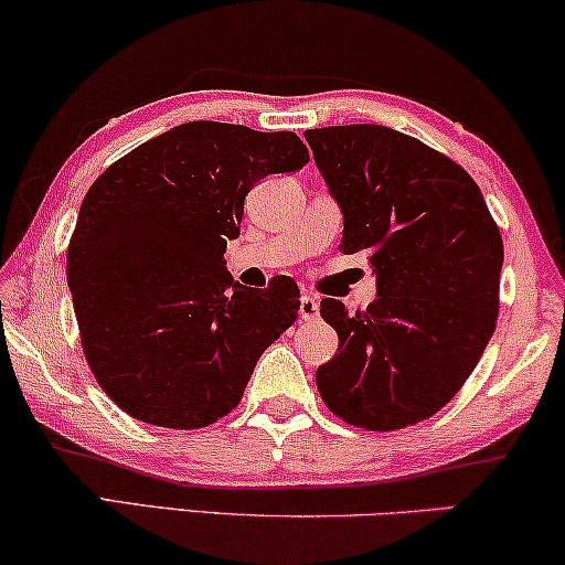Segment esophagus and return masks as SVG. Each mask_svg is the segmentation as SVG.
Instances as JSON below:
<instances>
[{
  "label": "esophagus",
  "instance_id": "1",
  "mask_svg": "<svg viewBox=\"0 0 565 565\" xmlns=\"http://www.w3.org/2000/svg\"><path fill=\"white\" fill-rule=\"evenodd\" d=\"M317 315H320V299L312 297V294H301L299 297V317L305 322H312L317 320Z\"/></svg>",
  "mask_w": 565,
  "mask_h": 565
}]
</instances>
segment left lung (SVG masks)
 <instances>
[{
	"label": "left lung",
	"mask_w": 565,
	"mask_h": 565,
	"mask_svg": "<svg viewBox=\"0 0 565 565\" xmlns=\"http://www.w3.org/2000/svg\"><path fill=\"white\" fill-rule=\"evenodd\" d=\"M343 212L345 256L365 250L376 299L351 315L322 299L338 353L317 369L332 415L399 430L445 407L479 363L499 312L504 245L476 181L384 125L307 130Z\"/></svg>",
	"instance_id": "obj_1"
}]
</instances>
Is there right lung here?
Returning a JSON list of instances; mask_svg holds the SVG:
<instances>
[{
  "mask_svg": "<svg viewBox=\"0 0 565 565\" xmlns=\"http://www.w3.org/2000/svg\"><path fill=\"white\" fill-rule=\"evenodd\" d=\"M294 132L186 122L142 142L86 192L68 245L82 345L109 399L148 425L196 430L237 407L299 289H245L225 268L245 194L299 171Z\"/></svg>",
  "mask_w": 565,
  "mask_h": 565,
  "instance_id": "1",
  "label": "right lung"
}]
</instances>
